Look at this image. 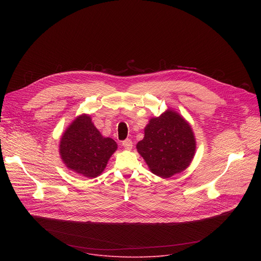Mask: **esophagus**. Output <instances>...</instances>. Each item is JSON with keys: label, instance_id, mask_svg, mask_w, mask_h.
Masks as SVG:
<instances>
[{"label": "esophagus", "instance_id": "34e87169", "mask_svg": "<svg viewBox=\"0 0 261 261\" xmlns=\"http://www.w3.org/2000/svg\"><path fill=\"white\" fill-rule=\"evenodd\" d=\"M123 146L126 148V150H131L133 144H132V140L131 139H126L123 141Z\"/></svg>", "mask_w": 261, "mask_h": 261}]
</instances>
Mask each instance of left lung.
Masks as SVG:
<instances>
[{
  "instance_id": "8db88e82",
  "label": "left lung",
  "mask_w": 261,
  "mask_h": 261,
  "mask_svg": "<svg viewBox=\"0 0 261 261\" xmlns=\"http://www.w3.org/2000/svg\"><path fill=\"white\" fill-rule=\"evenodd\" d=\"M136 148L154 174L167 178L190 165L196 141L189 123L174 110L167 109L150 120Z\"/></svg>"
}]
</instances>
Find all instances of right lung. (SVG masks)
<instances>
[{
    "mask_svg": "<svg viewBox=\"0 0 261 261\" xmlns=\"http://www.w3.org/2000/svg\"><path fill=\"white\" fill-rule=\"evenodd\" d=\"M117 148V142L110 137H103L88 115L74 120L60 141V155L65 165L90 178L102 173Z\"/></svg>",
    "mask_w": 261,
    "mask_h": 261,
    "instance_id": "right-lung-1",
    "label": "right lung"
}]
</instances>
